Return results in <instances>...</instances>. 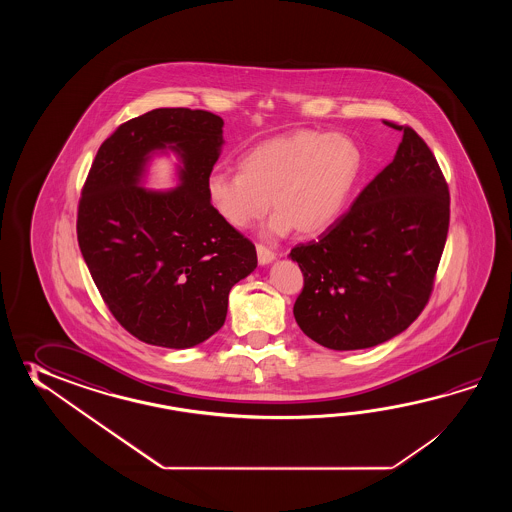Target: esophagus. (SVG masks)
Wrapping results in <instances>:
<instances>
[{
    "instance_id": "1",
    "label": "esophagus",
    "mask_w": 512,
    "mask_h": 512,
    "mask_svg": "<svg viewBox=\"0 0 512 512\" xmlns=\"http://www.w3.org/2000/svg\"><path fill=\"white\" fill-rule=\"evenodd\" d=\"M256 252H258L260 265H267V263H271V261L276 258V254H274L271 249H267L265 245H256Z\"/></svg>"
}]
</instances>
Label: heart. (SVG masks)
Wrapping results in <instances>:
<instances>
[{
    "label": "heart",
    "instance_id": "1",
    "mask_svg": "<svg viewBox=\"0 0 512 512\" xmlns=\"http://www.w3.org/2000/svg\"><path fill=\"white\" fill-rule=\"evenodd\" d=\"M362 168L359 144L346 133L298 130L260 142L240 159L241 174L214 172L207 197L232 229H249L276 208L267 236L318 234L337 221Z\"/></svg>",
    "mask_w": 512,
    "mask_h": 512
}]
</instances>
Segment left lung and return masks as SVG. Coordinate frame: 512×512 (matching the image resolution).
<instances>
[{
	"mask_svg": "<svg viewBox=\"0 0 512 512\" xmlns=\"http://www.w3.org/2000/svg\"><path fill=\"white\" fill-rule=\"evenodd\" d=\"M392 163L348 212L289 258L304 274L296 324L324 348H373L414 322L445 249L450 194L434 153L410 126Z\"/></svg>",
	"mask_w": 512,
	"mask_h": 512,
	"instance_id": "8db88e82",
	"label": "left lung"
}]
</instances>
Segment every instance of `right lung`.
Instances as JSON below:
<instances>
[{"label": "right lung", "instance_id": "add662e5", "mask_svg": "<svg viewBox=\"0 0 512 512\" xmlns=\"http://www.w3.org/2000/svg\"><path fill=\"white\" fill-rule=\"evenodd\" d=\"M223 119L159 108L102 142L78 203L77 236L91 278L133 337L194 348L221 329L234 283L258 265L256 247L219 218L207 179L223 146ZM178 155V186L141 183L153 154Z\"/></svg>", "mask_w": 512, "mask_h": 512}]
</instances>
